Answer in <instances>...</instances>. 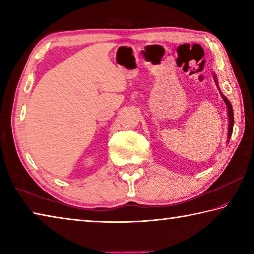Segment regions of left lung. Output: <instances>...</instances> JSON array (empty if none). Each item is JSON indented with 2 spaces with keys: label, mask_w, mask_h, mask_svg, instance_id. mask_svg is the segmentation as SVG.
<instances>
[{
  "label": "left lung",
  "mask_w": 254,
  "mask_h": 254,
  "mask_svg": "<svg viewBox=\"0 0 254 254\" xmlns=\"http://www.w3.org/2000/svg\"><path fill=\"white\" fill-rule=\"evenodd\" d=\"M214 76V81L216 83V86L218 88V91L221 92L220 87H218V83H217V76L213 74ZM221 95H222V98L223 101L225 102V105H226V109H227V119H229V130H227V143H229L230 141V137L232 135V131H233V123H234V115H233V109H232V104L230 103V101L227 100V98L223 95V93L221 92Z\"/></svg>",
  "instance_id": "obj_1"
}]
</instances>
